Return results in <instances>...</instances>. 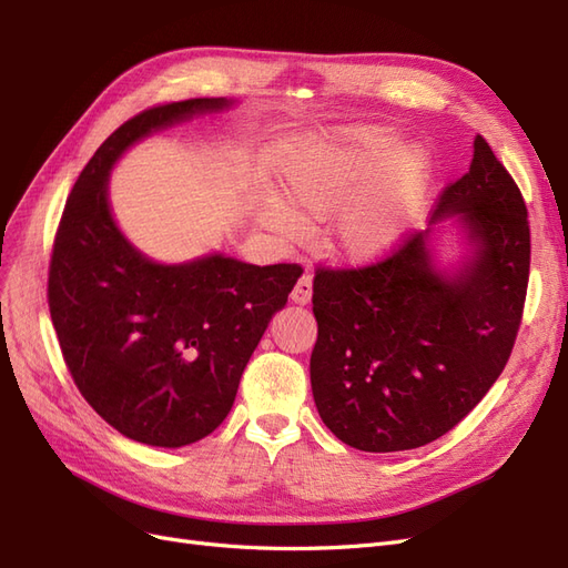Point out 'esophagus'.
Instances as JSON below:
<instances>
[{"mask_svg": "<svg viewBox=\"0 0 568 568\" xmlns=\"http://www.w3.org/2000/svg\"><path fill=\"white\" fill-rule=\"evenodd\" d=\"M311 298H313V274L305 272L298 277L294 291H291V301L305 305V303H311Z\"/></svg>", "mask_w": 568, "mask_h": 568, "instance_id": "obj_1", "label": "esophagus"}]
</instances>
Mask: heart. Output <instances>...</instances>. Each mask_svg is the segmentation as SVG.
Returning <instances> with one entry per match:
<instances>
[{
    "mask_svg": "<svg viewBox=\"0 0 568 568\" xmlns=\"http://www.w3.org/2000/svg\"><path fill=\"white\" fill-rule=\"evenodd\" d=\"M398 140L384 128H355L291 149L280 170L284 196L307 217H329L351 205L390 161ZM426 178V159L417 149L403 151L374 201L359 205L341 222L336 242L351 257H369L388 246L400 220L415 209ZM261 215L288 236L303 232L298 215L280 199L265 196Z\"/></svg>",
    "mask_w": 568,
    "mask_h": 568,
    "instance_id": "1",
    "label": "heart"
}]
</instances>
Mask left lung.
<instances>
[{"mask_svg":"<svg viewBox=\"0 0 568 568\" xmlns=\"http://www.w3.org/2000/svg\"><path fill=\"white\" fill-rule=\"evenodd\" d=\"M476 246L457 277L432 267L426 232L359 267H317L311 357L315 405L355 450H412L445 436L503 374L517 341L530 270L521 189L484 136L469 173L436 199Z\"/></svg>","mask_w":568,"mask_h":568,"instance_id":"8db88e82","label":"left lung"}]
</instances>
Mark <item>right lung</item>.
I'll return each instance as SVG.
<instances>
[{
    "label": "right lung",
    "instance_id": "1",
    "mask_svg": "<svg viewBox=\"0 0 568 568\" xmlns=\"http://www.w3.org/2000/svg\"><path fill=\"white\" fill-rule=\"evenodd\" d=\"M227 104L168 101L125 120L82 168L51 246L49 313L78 390L115 432L159 448L196 443L230 415L248 357L303 274L225 255L159 265L115 227L106 182L120 153Z\"/></svg>",
    "mask_w": 568,
    "mask_h": 568
}]
</instances>
